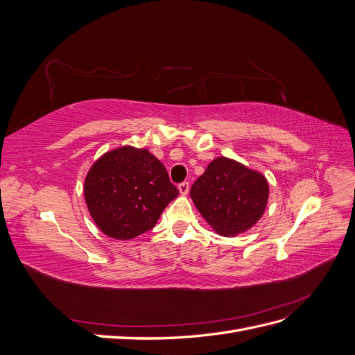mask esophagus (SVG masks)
Wrapping results in <instances>:
<instances>
[{
	"label": "esophagus",
	"instance_id": "obj_1",
	"mask_svg": "<svg viewBox=\"0 0 355 355\" xmlns=\"http://www.w3.org/2000/svg\"><path fill=\"white\" fill-rule=\"evenodd\" d=\"M189 191V182H182V184H179V192L180 194H188Z\"/></svg>",
	"mask_w": 355,
	"mask_h": 355
}]
</instances>
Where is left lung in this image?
<instances>
[{
    "label": "left lung",
    "instance_id": "left-lung-1",
    "mask_svg": "<svg viewBox=\"0 0 355 355\" xmlns=\"http://www.w3.org/2000/svg\"><path fill=\"white\" fill-rule=\"evenodd\" d=\"M191 197L214 231L231 237L261 219L268 201V182L257 171L220 157L194 182Z\"/></svg>",
    "mask_w": 355,
    "mask_h": 355
}]
</instances>
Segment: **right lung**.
Listing matches in <instances>:
<instances>
[{"label":"right lung","mask_w":355,"mask_h":355,"mask_svg":"<svg viewBox=\"0 0 355 355\" xmlns=\"http://www.w3.org/2000/svg\"><path fill=\"white\" fill-rule=\"evenodd\" d=\"M178 194L161 161L146 149L130 146L96 161L84 185L93 220L116 240H130L153 230Z\"/></svg>","instance_id":"obj_1"}]
</instances>
